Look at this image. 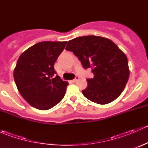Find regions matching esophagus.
<instances>
[{
	"mask_svg": "<svg viewBox=\"0 0 148 148\" xmlns=\"http://www.w3.org/2000/svg\"><path fill=\"white\" fill-rule=\"evenodd\" d=\"M78 80H79V77L77 76V77H76L74 79H73V82H77L78 81Z\"/></svg>",
	"mask_w": 148,
	"mask_h": 148,
	"instance_id": "obj_1",
	"label": "esophagus"
}]
</instances>
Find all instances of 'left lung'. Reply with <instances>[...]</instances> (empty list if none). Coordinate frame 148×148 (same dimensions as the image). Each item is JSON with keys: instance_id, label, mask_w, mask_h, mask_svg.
<instances>
[{"instance_id": "1", "label": "left lung", "mask_w": 148, "mask_h": 148, "mask_svg": "<svg viewBox=\"0 0 148 148\" xmlns=\"http://www.w3.org/2000/svg\"><path fill=\"white\" fill-rule=\"evenodd\" d=\"M66 49L79 58L84 69L92 68L84 96L99 104L113 102L125 89L130 76L126 55L113 41L97 36H80L69 41Z\"/></svg>"}]
</instances>
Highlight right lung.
Segmentation results:
<instances>
[{"instance_id":"1","label":"right lung","mask_w":148,"mask_h":148,"mask_svg":"<svg viewBox=\"0 0 148 148\" xmlns=\"http://www.w3.org/2000/svg\"><path fill=\"white\" fill-rule=\"evenodd\" d=\"M67 41H42L21 54L13 71L23 99L35 108L47 110L61 102L69 83L55 77L54 64Z\"/></svg>"}]
</instances>
